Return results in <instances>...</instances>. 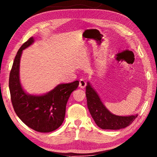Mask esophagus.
<instances>
[{"mask_svg": "<svg viewBox=\"0 0 157 157\" xmlns=\"http://www.w3.org/2000/svg\"><path fill=\"white\" fill-rule=\"evenodd\" d=\"M86 81L84 80V79H80V80H79V88L84 89L85 86H86Z\"/></svg>", "mask_w": 157, "mask_h": 157, "instance_id": "34e87169", "label": "esophagus"}]
</instances>
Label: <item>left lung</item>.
Masks as SVG:
<instances>
[{
    "instance_id": "8db88e82",
    "label": "left lung",
    "mask_w": 157,
    "mask_h": 157,
    "mask_svg": "<svg viewBox=\"0 0 157 157\" xmlns=\"http://www.w3.org/2000/svg\"><path fill=\"white\" fill-rule=\"evenodd\" d=\"M86 96L89 112L95 123L102 129L117 130L124 128L131 124L138 116V114L121 116L111 113L89 82L86 86Z\"/></svg>"
}]
</instances>
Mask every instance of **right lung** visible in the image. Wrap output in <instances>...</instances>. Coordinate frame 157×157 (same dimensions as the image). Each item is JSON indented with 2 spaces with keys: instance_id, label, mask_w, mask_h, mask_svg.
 I'll return each instance as SVG.
<instances>
[{
  "instance_id": "add662e5",
  "label": "right lung",
  "mask_w": 157,
  "mask_h": 157,
  "mask_svg": "<svg viewBox=\"0 0 157 157\" xmlns=\"http://www.w3.org/2000/svg\"><path fill=\"white\" fill-rule=\"evenodd\" d=\"M34 41V39L30 37L21 46L15 57L9 79L11 100L16 113L26 125L39 132H50L62 125L68 100L78 87L79 81L58 84L43 95L26 93L20 81V60L23 50Z\"/></svg>"
}]
</instances>
